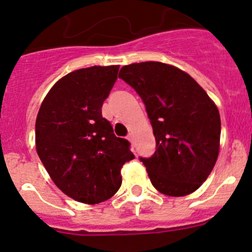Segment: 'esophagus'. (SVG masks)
<instances>
[{
    "mask_svg": "<svg viewBox=\"0 0 252 252\" xmlns=\"http://www.w3.org/2000/svg\"><path fill=\"white\" fill-rule=\"evenodd\" d=\"M126 138H128L129 141L131 142L132 144H134V135H132V134H129V135H128V137H126Z\"/></svg>",
    "mask_w": 252,
    "mask_h": 252,
    "instance_id": "esophagus-1",
    "label": "esophagus"
}]
</instances>
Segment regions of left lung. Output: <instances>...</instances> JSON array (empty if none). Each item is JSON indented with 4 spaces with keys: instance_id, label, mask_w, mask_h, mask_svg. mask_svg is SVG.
Segmentation results:
<instances>
[{
    "instance_id": "obj_1",
    "label": "left lung",
    "mask_w": 252,
    "mask_h": 252,
    "mask_svg": "<svg viewBox=\"0 0 252 252\" xmlns=\"http://www.w3.org/2000/svg\"><path fill=\"white\" fill-rule=\"evenodd\" d=\"M118 77L141 97L153 126L155 153L139 157L153 186L174 197L196 191L220 153L216 104L190 75L162 62L124 65Z\"/></svg>"
}]
</instances>
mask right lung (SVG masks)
Masks as SVG:
<instances>
[{
  "instance_id": "obj_1",
  "label": "right lung",
  "mask_w": 252,
  "mask_h": 252,
  "mask_svg": "<svg viewBox=\"0 0 252 252\" xmlns=\"http://www.w3.org/2000/svg\"><path fill=\"white\" fill-rule=\"evenodd\" d=\"M120 65L78 69L54 84L36 118V150L51 180L75 201H107L122 184L121 169L134 159L102 116Z\"/></svg>"
}]
</instances>
